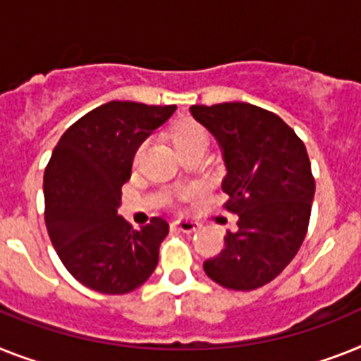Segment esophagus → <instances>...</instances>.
Wrapping results in <instances>:
<instances>
[{"instance_id": "1", "label": "esophagus", "mask_w": 361, "mask_h": 361, "mask_svg": "<svg viewBox=\"0 0 361 361\" xmlns=\"http://www.w3.org/2000/svg\"><path fill=\"white\" fill-rule=\"evenodd\" d=\"M173 227L178 228L180 232H186V234H190V232H195L201 228V225H199L197 221H188V219H178V221L173 223Z\"/></svg>"}]
</instances>
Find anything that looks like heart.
<instances>
[{
    "mask_svg": "<svg viewBox=\"0 0 361 361\" xmlns=\"http://www.w3.org/2000/svg\"><path fill=\"white\" fill-rule=\"evenodd\" d=\"M173 138H175V145H177L178 151L184 147H188V145L207 144L208 142L207 130L202 129L199 123H195V121H186V123L180 125V127L175 130ZM144 149H145V144L140 145L138 151H136V154H134V164L138 162L140 157H142V153H144Z\"/></svg>",
    "mask_w": 361,
    "mask_h": 361,
    "instance_id": "b5f03b06",
    "label": "heart"
}]
</instances>
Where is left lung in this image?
I'll use <instances>...</instances> for the list:
<instances>
[{"mask_svg":"<svg viewBox=\"0 0 361 361\" xmlns=\"http://www.w3.org/2000/svg\"><path fill=\"white\" fill-rule=\"evenodd\" d=\"M190 112L221 147L225 208L238 214V231L227 232L225 249L202 269L228 290L262 288L293 260L308 232L315 180L305 144L279 116L251 103Z\"/></svg>","mask_w":361,"mask_h":361,"instance_id":"left-lung-1","label":"left lung"}]
</instances>
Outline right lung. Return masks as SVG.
<instances>
[{"label": "right lung", "instance_id": "right-lung-1", "mask_svg": "<svg viewBox=\"0 0 361 361\" xmlns=\"http://www.w3.org/2000/svg\"><path fill=\"white\" fill-rule=\"evenodd\" d=\"M175 110L110 101L77 120L53 149L44 173L47 234L64 267L90 290L129 293L159 264L168 221L151 217L136 231L118 207L136 149Z\"/></svg>", "mask_w": 361, "mask_h": 361}]
</instances>
